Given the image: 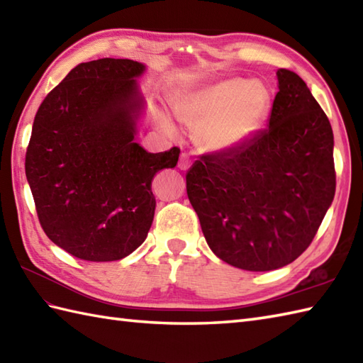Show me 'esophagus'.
Here are the masks:
<instances>
[{
    "mask_svg": "<svg viewBox=\"0 0 363 363\" xmlns=\"http://www.w3.org/2000/svg\"><path fill=\"white\" fill-rule=\"evenodd\" d=\"M190 165H191V159L187 156L186 152H182L179 157V162H177V167H179L181 169H187Z\"/></svg>",
    "mask_w": 363,
    "mask_h": 363,
    "instance_id": "1",
    "label": "esophagus"
}]
</instances>
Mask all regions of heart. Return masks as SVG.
Masks as SVG:
<instances>
[{
    "label": "heart",
    "instance_id": "1",
    "mask_svg": "<svg viewBox=\"0 0 363 363\" xmlns=\"http://www.w3.org/2000/svg\"><path fill=\"white\" fill-rule=\"evenodd\" d=\"M269 90L260 81L228 78L191 91L176 104L184 123L196 126L195 138L207 151L233 150L264 125Z\"/></svg>",
    "mask_w": 363,
    "mask_h": 363
}]
</instances>
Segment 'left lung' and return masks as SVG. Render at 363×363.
Returning <instances> with one entry per match:
<instances>
[{"label":"left lung","mask_w":363,"mask_h":363,"mask_svg":"<svg viewBox=\"0 0 363 363\" xmlns=\"http://www.w3.org/2000/svg\"><path fill=\"white\" fill-rule=\"evenodd\" d=\"M268 125L233 150L201 154L186 174L207 245L226 264L269 272L309 245L335 195L334 134L296 73L277 70Z\"/></svg>","instance_id":"8db88e82"}]
</instances>
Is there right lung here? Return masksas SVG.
<instances>
[{
    "instance_id": "add662e5",
    "label": "right lung",
    "mask_w": 363,
    "mask_h": 363,
    "mask_svg": "<svg viewBox=\"0 0 363 363\" xmlns=\"http://www.w3.org/2000/svg\"><path fill=\"white\" fill-rule=\"evenodd\" d=\"M130 59L76 65L35 113L25 169L40 226L72 256L112 262L140 246L154 218L151 181L181 150L148 152L135 142L142 99Z\"/></svg>"
}]
</instances>
